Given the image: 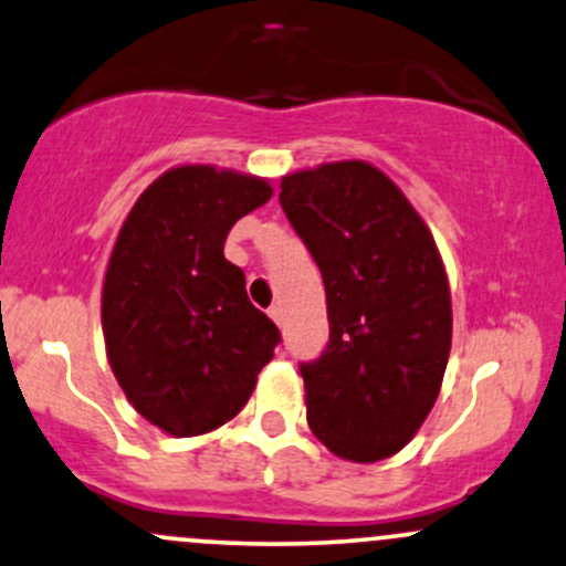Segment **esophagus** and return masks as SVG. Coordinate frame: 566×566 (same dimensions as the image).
I'll return each instance as SVG.
<instances>
[{
  "mask_svg": "<svg viewBox=\"0 0 566 566\" xmlns=\"http://www.w3.org/2000/svg\"><path fill=\"white\" fill-rule=\"evenodd\" d=\"M269 316H271V319H274L276 324H284V308H282V305H279V303L271 305Z\"/></svg>",
  "mask_w": 566,
  "mask_h": 566,
  "instance_id": "obj_1",
  "label": "esophagus"
}]
</instances>
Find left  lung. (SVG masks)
Wrapping results in <instances>:
<instances>
[{"label":"left lung","instance_id":"obj_1","mask_svg":"<svg viewBox=\"0 0 566 566\" xmlns=\"http://www.w3.org/2000/svg\"><path fill=\"white\" fill-rule=\"evenodd\" d=\"M279 205L327 292L329 343L301 365L311 431L354 463L391 458L423 426L450 359L452 303L437 242L367 161L292 172Z\"/></svg>","mask_w":566,"mask_h":566}]
</instances>
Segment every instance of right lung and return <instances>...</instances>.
<instances>
[{"label": "right lung", "mask_w": 566, "mask_h": 566, "mask_svg": "<svg viewBox=\"0 0 566 566\" xmlns=\"http://www.w3.org/2000/svg\"><path fill=\"white\" fill-rule=\"evenodd\" d=\"M271 199L252 175L205 165L154 180L116 237L103 335L122 391L148 423L199 437L231 420L269 365L279 327L223 258L231 226Z\"/></svg>", "instance_id": "1"}]
</instances>
